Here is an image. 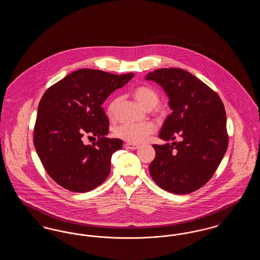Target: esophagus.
I'll use <instances>...</instances> for the list:
<instances>
[{
    "label": "esophagus",
    "instance_id": "esophagus-1",
    "mask_svg": "<svg viewBox=\"0 0 260 260\" xmlns=\"http://www.w3.org/2000/svg\"><path fill=\"white\" fill-rule=\"evenodd\" d=\"M125 147L127 149H131V150H136V149L139 148L138 145L133 144V143H126V144H125Z\"/></svg>",
    "mask_w": 260,
    "mask_h": 260
}]
</instances>
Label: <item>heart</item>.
I'll use <instances>...</instances> for the list:
<instances>
[{"label": "heart", "instance_id": "b5f03b06", "mask_svg": "<svg viewBox=\"0 0 260 260\" xmlns=\"http://www.w3.org/2000/svg\"><path fill=\"white\" fill-rule=\"evenodd\" d=\"M134 98L136 101L146 109H153L159 103V94L158 92L148 86H140L134 89L133 91ZM118 99H113L107 107V115L112 117L116 109ZM155 132V126L152 123L144 122V123H128L119 125L115 135L117 137L124 139L131 143H142L144 142L150 135Z\"/></svg>", "mask_w": 260, "mask_h": 260}]
</instances>
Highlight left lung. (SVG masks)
<instances>
[{
    "mask_svg": "<svg viewBox=\"0 0 260 260\" xmlns=\"http://www.w3.org/2000/svg\"><path fill=\"white\" fill-rule=\"evenodd\" d=\"M146 80L160 85L172 109L159 137L172 144H154L156 157L149 166L153 180L177 195L192 193L213 175L228 146L222 101L197 77L178 68L150 72ZM176 136L179 143L174 141Z\"/></svg>",
    "mask_w": 260,
    "mask_h": 260,
    "instance_id": "8db88e82",
    "label": "left lung"
}]
</instances>
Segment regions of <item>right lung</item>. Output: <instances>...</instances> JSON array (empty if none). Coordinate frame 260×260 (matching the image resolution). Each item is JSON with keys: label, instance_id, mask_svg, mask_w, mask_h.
<instances>
[{"label": "right lung", "instance_id": "add662e5", "mask_svg": "<svg viewBox=\"0 0 260 260\" xmlns=\"http://www.w3.org/2000/svg\"><path fill=\"white\" fill-rule=\"evenodd\" d=\"M134 73L115 75L94 69L74 71L47 89L38 106L34 145L50 177L73 192H88L109 175L111 157L123 146L107 138L109 121L101 105ZM96 136L93 147L82 137Z\"/></svg>", "mask_w": 260, "mask_h": 260}]
</instances>
